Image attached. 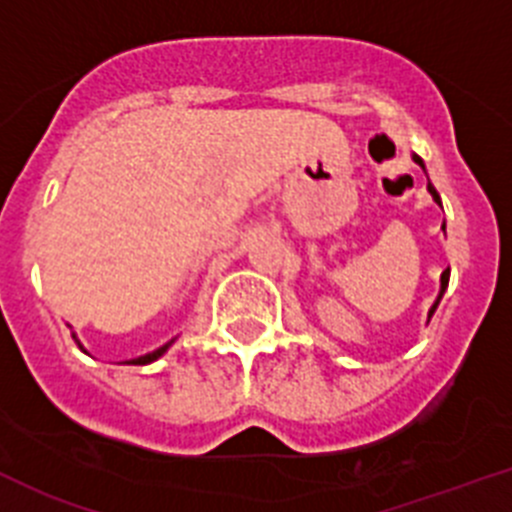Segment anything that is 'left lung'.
Instances as JSON below:
<instances>
[{
	"instance_id": "1",
	"label": "left lung",
	"mask_w": 512,
	"mask_h": 512,
	"mask_svg": "<svg viewBox=\"0 0 512 512\" xmlns=\"http://www.w3.org/2000/svg\"><path fill=\"white\" fill-rule=\"evenodd\" d=\"M413 160H416V163H418V165H421V168H423V160H421V158H418V155H416V158H413ZM428 191H431V196H434V201H436V204H439V206H441V199H439V193H436V188H434V186H431V183H428ZM441 227H444V224H441ZM446 285H449V270H444V275H441V293H439V298H436V303H434V306H431V311H428V316H434L436 306H439L441 296H444V290H446Z\"/></svg>"
}]
</instances>
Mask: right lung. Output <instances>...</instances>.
I'll return each mask as SVG.
<instances>
[{
  "instance_id": "1",
  "label": "right lung",
  "mask_w": 512,
  "mask_h": 512,
  "mask_svg": "<svg viewBox=\"0 0 512 512\" xmlns=\"http://www.w3.org/2000/svg\"><path fill=\"white\" fill-rule=\"evenodd\" d=\"M78 347H81V344H78ZM165 349H168V344H165V347H160V349H155V352H150V354H142V357L132 359V365H147V362H155V359H158L160 354L165 352Z\"/></svg>"
}]
</instances>
